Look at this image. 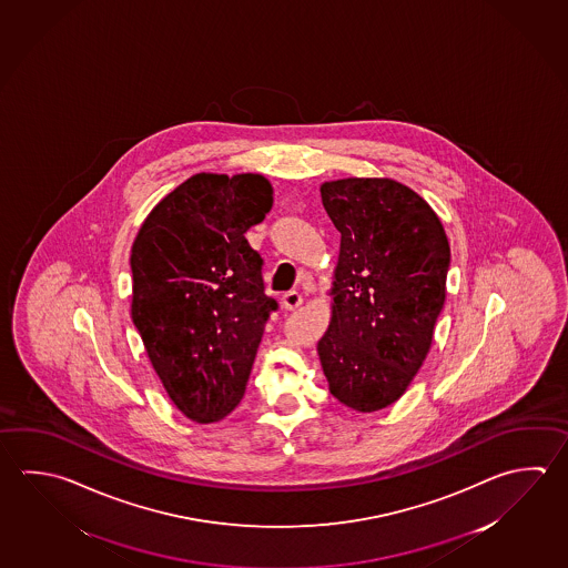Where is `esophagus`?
I'll return each instance as SVG.
<instances>
[{
    "label": "esophagus",
    "mask_w": 568,
    "mask_h": 568,
    "mask_svg": "<svg viewBox=\"0 0 568 568\" xmlns=\"http://www.w3.org/2000/svg\"><path fill=\"white\" fill-rule=\"evenodd\" d=\"M302 304V294L298 290H290L282 296V306L286 310H296Z\"/></svg>",
    "instance_id": "1"
}]
</instances>
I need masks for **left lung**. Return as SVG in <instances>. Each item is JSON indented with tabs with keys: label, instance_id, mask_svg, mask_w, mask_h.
I'll use <instances>...</instances> for the list:
<instances>
[{
	"label": "left lung",
	"instance_id": "8db88e82",
	"mask_svg": "<svg viewBox=\"0 0 568 568\" xmlns=\"http://www.w3.org/2000/svg\"><path fill=\"white\" fill-rule=\"evenodd\" d=\"M321 194L341 232L322 368L334 398L374 413L406 393L430 351L450 246L433 207L394 180L348 178Z\"/></svg>",
	"mask_w": 568,
	"mask_h": 568
}]
</instances>
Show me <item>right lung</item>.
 <instances>
[{"mask_svg": "<svg viewBox=\"0 0 568 568\" xmlns=\"http://www.w3.org/2000/svg\"><path fill=\"white\" fill-rule=\"evenodd\" d=\"M272 207L258 174H196L145 217L132 246V321L175 406L196 423L236 408L270 314L247 227Z\"/></svg>", "mask_w": 568, "mask_h": 568, "instance_id": "right-lung-1", "label": "right lung"}]
</instances>
